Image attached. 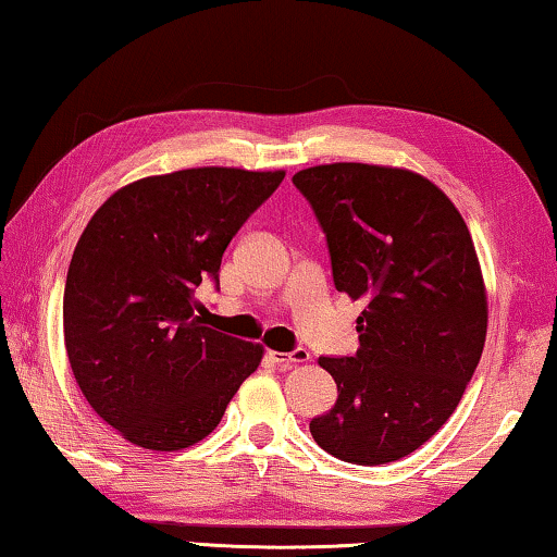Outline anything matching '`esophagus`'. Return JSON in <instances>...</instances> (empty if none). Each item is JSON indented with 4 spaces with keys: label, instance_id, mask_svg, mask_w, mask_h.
Segmentation results:
<instances>
[{
    "label": "esophagus",
    "instance_id": "obj_1",
    "mask_svg": "<svg viewBox=\"0 0 557 557\" xmlns=\"http://www.w3.org/2000/svg\"><path fill=\"white\" fill-rule=\"evenodd\" d=\"M270 357L277 361L282 369H293L297 364H307L310 361V351L307 349H295V351H270Z\"/></svg>",
    "mask_w": 557,
    "mask_h": 557
}]
</instances>
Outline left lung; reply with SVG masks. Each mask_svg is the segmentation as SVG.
Returning a JSON list of instances; mask_svg holds the SVG:
<instances>
[{
  "instance_id": "1",
  "label": "left lung",
  "mask_w": 557,
  "mask_h": 557,
  "mask_svg": "<svg viewBox=\"0 0 557 557\" xmlns=\"http://www.w3.org/2000/svg\"><path fill=\"white\" fill-rule=\"evenodd\" d=\"M293 183L326 233L334 287L364 307L357 355L320 357L339 396L312 438L347 463L399 461L444 426L479 367L488 297L469 225L406 168L324 163Z\"/></svg>"
}]
</instances>
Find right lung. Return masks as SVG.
I'll return each mask as SVG.
<instances>
[{"instance_id":"add662e5","label":"right lung","mask_w":557,"mask_h":557,"mask_svg":"<svg viewBox=\"0 0 557 557\" xmlns=\"http://www.w3.org/2000/svg\"><path fill=\"white\" fill-rule=\"evenodd\" d=\"M285 171L202 165L123 185L78 237L64 344L78 389L119 434L181 451L213 431L264 347L210 330L196 289Z\"/></svg>"}]
</instances>
